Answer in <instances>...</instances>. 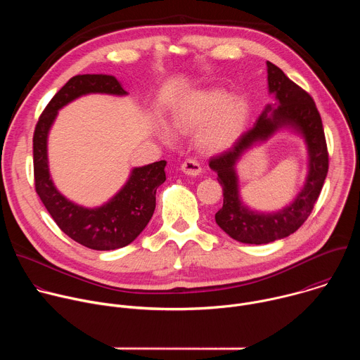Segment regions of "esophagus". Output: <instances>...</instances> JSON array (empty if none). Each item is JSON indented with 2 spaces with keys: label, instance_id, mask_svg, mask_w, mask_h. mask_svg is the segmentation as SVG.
<instances>
[{
  "label": "esophagus",
  "instance_id": "obj_1",
  "mask_svg": "<svg viewBox=\"0 0 360 360\" xmlns=\"http://www.w3.org/2000/svg\"><path fill=\"white\" fill-rule=\"evenodd\" d=\"M181 171L189 176H196L200 174V165L196 160H186L182 165H181Z\"/></svg>",
  "mask_w": 360,
  "mask_h": 360
}]
</instances>
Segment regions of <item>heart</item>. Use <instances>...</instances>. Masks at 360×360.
<instances>
[{
	"instance_id": "1",
	"label": "heart",
	"mask_w": 360,
	"mask_h": 360,
	"mask_svg": "<svg viewBox=\"0 0 360 360\" xmlns=\"http://www.w3.org/2000/svg\"><path fill=\"white\" fill-rule=\"evenodd\" d=\"M245 118L246 105L240 98H229L221 88H208L193 91L178 102L172 112V125L184 134L199 129V146L208 152H218L238 139Z\"/></svg>"
}]
</instances>
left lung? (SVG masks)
I'll return each instance as SVG.
<instances>
[{
  "instance_id": "8db88e82",
  "label": "left lung",
  "mask_w": 360,
  "mask_h": 360,
  "mask_svg": "<svg viewBox=\"0 0 360 360\" xmlns=\"http://www.w3.org/2000/svg\"><path fill=\"white\" fill-rule=\"evenodd\" d=\"M266 65L269 92L275 94L278 104L268 105L232 148L210 160V167L218 174V182L224 191V205L215 214L217 224L235 240L253 245L269 243L296 232L311 215L329 169L325 131L315 101L275 64L268 61ZM283 126L293 127L305 138L310 153V172L305 186L290 207L279 213L250 212L240 200L234 164L246 148Z\"/></svg>"
}]
</instances>
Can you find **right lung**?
I'll list each match as a JSON object with an SVG mask.
<instances>
[{"instance_id": "obj_1", "label": "right lung", "mask_w": 360, "mask_h": 360, "mask_svg": "<svg viewBox=\"0 0 360 360\" xmlns=\"http://www.w3.org/2000/svg\"><path fill=\"white\" fill-rule=\"evenodd\" d=\"M127 95L112 75L72 77L48 102L32 138L35 191L58 228L75 242L95 250H112L129 245L148 225L155 211V193L165 182V161L134 168L124 188L99 208H84L63 196L49 176L46 138L58 110L86 94Z\"/></svg>"}]
</instances>
